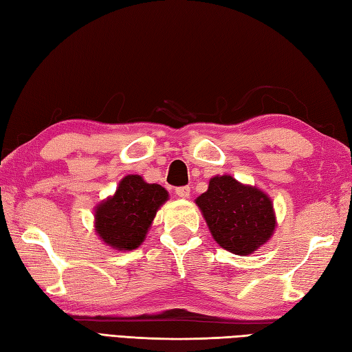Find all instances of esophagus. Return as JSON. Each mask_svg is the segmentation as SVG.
Segmentation results:
<instances>
[{
  "label": "esophagus",
  "mask_w": 352,
  "mask_h": 352,
  "mask_svg": "<svg viewBox=\"0 0 352 352\" xmlns=\"http://www.w3.org/2000/svg\"><path fill=\"white\" fill-rule=\"evenodd\" d=\"M175 193L180 198H189L190 197V188L189 186H183V188H177Z\"/></svg>",
  "instance_id": "obj_1"
}]
</instances>
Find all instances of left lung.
Listing matches in <instances>:
<instances>
[{"instance_id": "left-lung-1", "label": "left lung", "mask_w": 352, "mask_h": 352, "mask_svg": "<svg viewBox=\"0 0 352 352\" xmlns=\"http://www.w3.org/2000/svg\"><path fill=\"white\" fill-rule=\"evenodd\" d=\"M195 203L216 243L236 256H250L274 236V203L257 186L216 175Z\"/></svg>"}]
</instances>
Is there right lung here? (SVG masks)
<instances>
[{
	"mask_svg": "<svg viewBox=\"0 0 352 352\" xmlns=\"http://www.w3.org/2000/svg\"><path fill=\"white\" fill-rule=\"evenodd\" d=\"M168 199L169 193L160 184H149L140 175H125L113 195L96 204L95 233L111 250H136Z\"/></svg>",
	"mask_w": 352,
	"mask_h": 352,
	"instance_id": "right-lung-1",
	"label": "right lung"
}]
</instances>
